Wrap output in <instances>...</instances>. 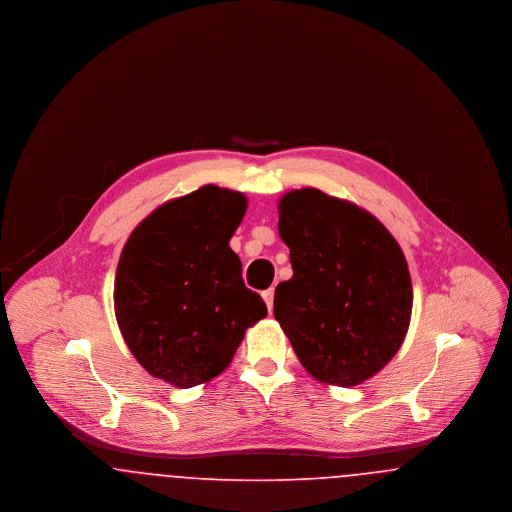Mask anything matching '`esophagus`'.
I'll use <instances>...</instances> for the list:
<instances>
[{"label":"esophagus","instance_id":"obj_1","mask_svg":"<svg viewBox=\"0 0 512 512\" xmlns=\"http://www.w3.org/2000/svg\"><path fill=\"white\" fill-rule=\"evenodd\" d=\"M263 295V299H265V303H267L268 311L272 313V303H274V290L272 288H268L265 292L261 293Z\"/></svg>","mask_w":512,"mask_h":512}]
</instances>
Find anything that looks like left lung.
<instances>
[{
  "label": "left lung",
  "instance_id": "1",
  "mask_svg": "<svg viewBox=\"0 0 512 512\" xmlns=\"http://www.w3.org/2000/svg\"><path fill=\"white\" fill-rule=\"evenodd\" d=\"M278 232L293 276L274 292L280 322L305 370L349 388L390 363L413 311L411 274L386 226L317 188L278 201Z\"/></svg>",
  "mask_w": 512,
  "mask_h": 512
}]
</instances>
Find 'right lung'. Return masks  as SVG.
<instances>
[{
	"instance_id": "right-lung-1",
	"label": "right lung",
	"mask_w": 512,
	"mask_h": 512,
	"mask_svg": "<svg viewBox=\"0 0 512 512\" xmlns=\"http://www.w3.org/2000/svg\"><path fill=\"white\" fill-rule=\"evenodd\" d=\"M244 194L207 184L157 207L122 247L115 315L136 361L176 388H194L232 363L245 330L267 317L247 290L230 238Z\"/></svg>"
}]
</instances>
